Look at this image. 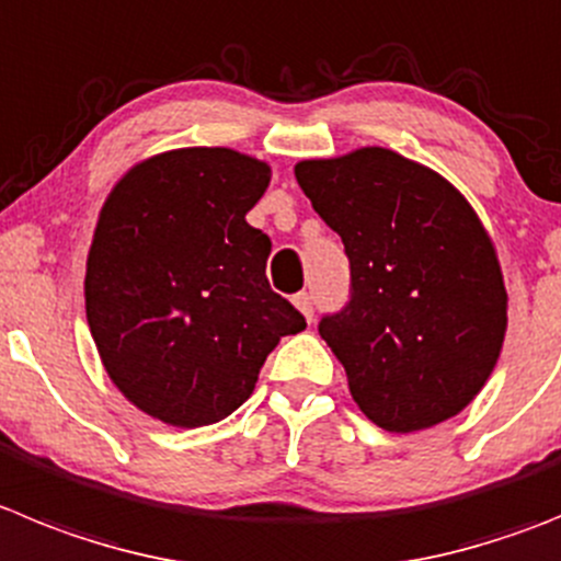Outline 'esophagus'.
Returning <instances> with one entry per match:
<instances>
[{
	"label": "esophagus",
	"instance_id": "obj_1",
	"mask_svg": "<svg viewBox=\"0 0 561 561\" xmlns=\"http://www.w3.org/2000/svg\"><path fill=\"white\" fill-rule=\"evenodd\" d=\"M297 306V311H300L302 317H306L308 322L314 320V297L308 295V291H300V295H295V300H291Z\"/></svg>",
	"mask_w": 561,
	"mask_h": 561
}]
</instances>
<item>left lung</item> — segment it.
I'll return each mask as SVG.
<instances>
[{"mask_svg": "<svg viewBox=\"0 0 561 561\" xmlns=\"http://www.w3.org/2000/svg\"><path fill=\"white\" fill-rule=\"evenodd\" d=\"M295 178L342 236L351 302L320 336L378 428L414 434L484 389L506 336L495 244L465 194L387 147L311 158Z\"/></svg>", "mask_w": 561, "mask_h": 561, "instance_id": "left-lung-1", "label": "left lung"}]
</instances>
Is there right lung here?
<instances>
[{
  "instance_id": "add662e5",
  "label": "right lung",
  "mask_w": 561,
  "mask_h": 561,
  "mask_svg": "<svg viewBox=\"0 0 561 561\" xmlns=\"http://www.w3.org/2000/svg\"><path fill=\"white\" fill-rule=\"evenodd\" d=\"M270 163L228 147L158 152L127 169L85 261V317L102 367L144 414L199 428L253 394L302 314L266 280L272 241L247 225Z\"/></svg>"
}]
</instances>
